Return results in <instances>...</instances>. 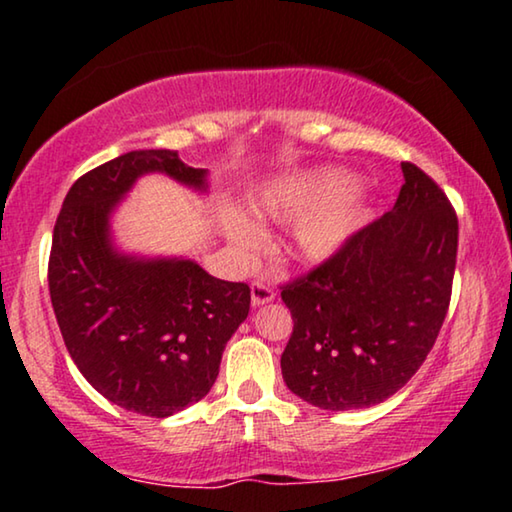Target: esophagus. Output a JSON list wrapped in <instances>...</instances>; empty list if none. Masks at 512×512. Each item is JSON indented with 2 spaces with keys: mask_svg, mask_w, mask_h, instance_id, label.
<instances>
[{
  "mask_svg": "<svg viewBox=\"0 0 512 512\" xmlns=\"http://www.w3.org/2000/svg\"><path fill=\"white\" fill-rule=\"evenodd\" d=\"M272 300H275V289H272V284L265 282V279H256V282L251 284V305L258 307L272 303Z\"/></svg>",
  "mask_w": 512,
  "mask_h": 512,
  "instance_id": "34e87169",
  "label": "esophagus"
}]
</instances>
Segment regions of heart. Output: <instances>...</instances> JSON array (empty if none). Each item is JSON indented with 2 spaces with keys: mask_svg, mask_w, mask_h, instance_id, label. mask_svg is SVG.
I'll return each mask as SVG.
<instances>
[{
  "mask_svg": "<svg viewBox=\"0 0 512 512\" xmlns=\"http://www.w3.org/2000/svg\"><path fill=\"white\" fill-rule=\"evenodd\" d=\"M347 174L338 167L291 174L270 181L249 202V212L261 223H289L286 254L305 265L333 258L349 242L366 216V200L359 188L345 186ZM223 233L240 251H258L263 235L254 223L237 212L223 214Z\"/></svg>",
  "mask_w": 512,
  "mask_h": 512,
  "instance_id": "1",
  "label": "heart"
}]
</instances>
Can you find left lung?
Instances as JSON below:
<instances>
[{"mask_svg":"<svg viewBox=\"0 0 512 512\" xmlns=\"http://www.w3.org/2000/svg\"><path fill=\"white\" fill-rule=\"evenodd\" d=\"M396 205L333 258L282 286L293 333L286 387L321 410H356L405 387L436 342L452 296L457 214L429 174L401 163Z\"/></svg>","mask_w":512,"mask_h":512,"instance_id":"1","label":"left lung"}]
</instances>
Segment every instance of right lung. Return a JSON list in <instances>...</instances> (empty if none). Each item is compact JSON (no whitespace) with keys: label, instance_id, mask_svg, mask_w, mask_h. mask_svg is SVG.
Masks as SVG:
<instances>
[{"label":"right lung","instance_id":"add662e5","mask_svg":"<svg viewBox=\"0 0 512 512\" xmlns=\"http://www.w3.org/2000/svg\"><path fill=\"white\" fill-rule=\"evenodd\" d=\"M160 172L207 191V170L177 151L123 153L69 188L53 228L48 289L62 340L107 401L170 417L209 394L251 291L191 258H139L111 242V214L142 174Z\"/></svg>","mask_w":512,"mask_h":512}]
</instances>
